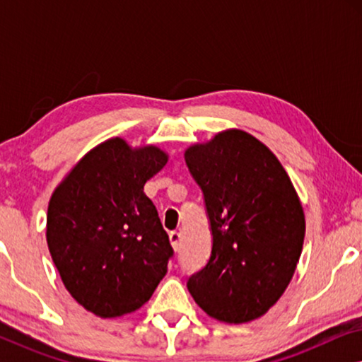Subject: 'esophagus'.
Segmentation results:
<instances>
[{
  "label": "esophagus",
  "mask_w": 362,
  "mask_h": 362,
  "mask_svg": "<svg viewBox=\"0 0 362 362\" xmlns=\"http://www.w3.org/2000/svg\"><path fill=\"white\" fill-rule=\"evenodd\" d=\"M170 240H171L173 249L180 250V247H181V232H177V230L170 232Z\"/></svg>",
  "instance_id": "obj_1"
}]
</instances>
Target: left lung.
<instances>
[{
	"instance_id": "obj_1",
	"label": "left lung",
	"mask_w": 362,
	"mask_h": 362,
	"mask_svg": "<svg viewBox=\"0 0 362 362\" xmlns=\"http://www.w3.org/2000/svg\"><path fill=\"white\" fill-rule=\"evenodd\" d=\"M185 160L212 235L209 260L187 279V290L219 321L259 318L284 295L303 247L295 187L274 153L242 130L191 146Z\"/></svg>"
}]
</instances>
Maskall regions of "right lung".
<instances>
[{
	"mask_svg": "<svg viewBox=\"0 0 362 362\" xmlns=\"http://www.w3.org/2000/svg\"><path fill=\"white\" fill-rule=\"evenodd\" d=\"M168 156L112 138L88 151L49 201L54 265L83 308L100 318L132 313L151 298L175 250L145 182Z\"/></svg>",
	"mask_w": 362,
	"mask_h": 362,
	"instance_id": "right-lung-1",
	"label": "right lung"
}]
</instances>
